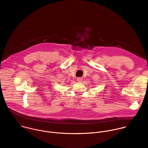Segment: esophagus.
I'll use <instances>...</instances> for the list:
<instances>
[{
	"mask_svg": "<svg viewBox=\"0 0 148 148\" xmlns=\"http://www.w3.org/2000/svg\"><path fill=\"white\" fill-rule=\"evenodd\" d=\"M82 80H83V79H82V78H80V77H79V78H77V81H78V82H82Z\"/></svg>",
	"mask_w": 148,
	"mask_h": 148,
	"instance_id": "34e87169",
	"label": "esophagus"
}]
</instances>
